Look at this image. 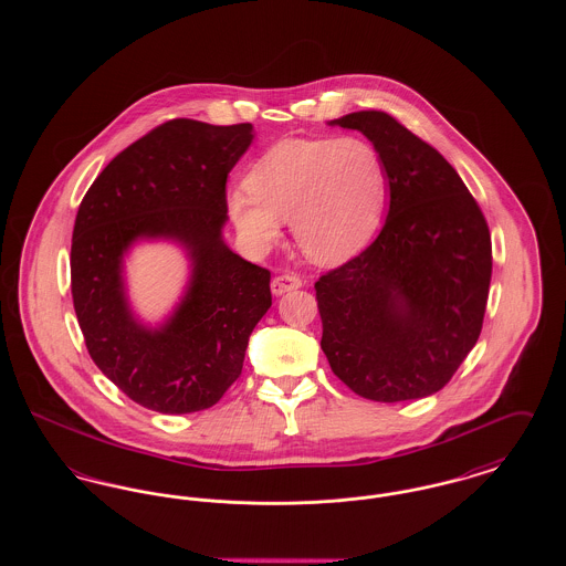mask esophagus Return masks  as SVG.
<instances>
[{
	"mask_svg": "<svg viewBox=\"0 0 566 566\" xmlns=\"http://www.w3.org/2000/svg\"><path fill=\"white\" fill-rule=\"evenodd\" d=\"M301 277L296 275V273H282V275H275L273 280H271V293L273 295H284V293H289V291H296V289H301Z\"/></svg>",
	"mask_w": 566,
	"mask_h": 566,
	"instance_id": "esophagus-1",
	"label": "esophagus"
}]
</instances>
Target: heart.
Segmentation results:
<instances>
[{
  "instance_id": "heart-1",
  "label": "heart",
  "mask_w": 566,
  "mask_h": 566,
  "mask_svg": "<svg viewBox=\"0 0 566 566\" xmlns=\"http://www.w3.org/2000/svg\"><path fill=\"white\" fill-rule=\"evenodd\" d=\"M245 192L229 195V216L243 242L265 250L291 220L301 252L321 265L354 256L379 224L386 167L363 137L284 139L245 176Z\"/></svg>"
}]
</instances>
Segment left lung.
<instances>
[{"instance_id": "obj_1", "label": "left lung", "mask_w": 566, "mask_h": 566, "mask_svg": "<svg viewBox=\"0 0 566 566\" xmlns=\"http://www.w3.org/2000/svg\"><path fill=\"white\" fill-rule=\"evenodd\" d=\"M328 125L376 146L390 208L376 242L316 282L333 374L363 399L397 403L441 390L478 344L492 275L484 214L457 169L379 109Z\"/></svg>"}]
</instances>
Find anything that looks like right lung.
Masks as SVG:
<instances>
[{
  "instance_id": "obj_1",
  "label": "right lung",
  "mask_w": 566,
  "mask_h": 566,
  "mask_svg": "<svg viewBox=\"0 0 566 566\" xmlns=\"http://www.w3.org/2000/svg\"><path fill=\"white\" fill-rule=\"evenodd\" d=\"M252 125L174 118L116 155L82 199L72 238V296L86 350L132 401L192 413L240 377L250 333L271 307V273L224 240L227 176L252 144ZM182 242L188 293L157 329L124 295L122 256L137 239Z\"/></svg>"
}]
</instances>
